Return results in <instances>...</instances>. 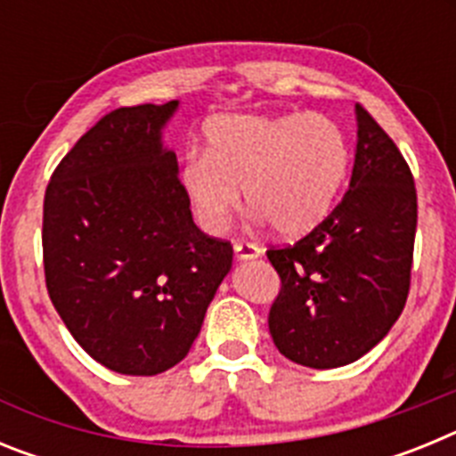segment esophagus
<instances>
[{
  "label": "esophagus",
  "instance_id": "esophagus-1",
  "mask_svg": "<svg viewBox=\"0 0 456 456\" xmlns=\"http://www.w3.org/2000/svg\"><path fill=\"white\" fill-rule=\"evenodd\" d=\"M235 256L237 260H256L263 256V248L251 241H235Z\"/></svg>",
  "mask_w": 456,
  "mask_h": 456
}]
</instances>
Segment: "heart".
<instances>
[{
	"instance_id": "obj_1",
	"label": "heart",
	"mask_w": 456,
	"mask_h": 456,
	"mask_svg": "<svg viewBox=\"0 0 456 456\" xmlns=\"http://www.w3.org/2000/svg\"><path fill=\"white\" fill-rule=\"evenodd\" d=\"M347 164L345 134L326 116H219L205 125V155L184 159L180 187L212 235L228 231L244 189L257 221L299 237L329 215Z\"/></svg>"
}]
</instances>
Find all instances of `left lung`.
Masks as SVG:
<instances>
[{
    "instance_id": "left-lung-1",
    "label": "left lung",
    "mask_w": 456,
    "mask_h": 456,
    "mask_svg": "<svg viewBox=\"0 0 456 456\" xmlns=\"http://www.w3.org/2000/svg\"><path fill=\"white\" fill-rule=\"evenodd\" d=\"M349 191L294 247L269 248L281 292L269 333L292 363L315 370L358 361L388 336L409 297L418 199L388 134L356 104Z\"/></svg>"
}]
</instances>
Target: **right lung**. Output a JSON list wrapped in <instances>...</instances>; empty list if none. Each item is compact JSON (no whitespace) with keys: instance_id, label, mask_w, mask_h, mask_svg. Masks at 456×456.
Wrapping results in <instances>:
<instances>
[{"instance_id":"right-lung-1","label":"right lung","mask_w":456,"mask_h":456,"mask_svg":"<svg viewBox=\"0 0 456 456\" xmlns=\"http://www.w3.org/2000/svg\"><path fill=\"white\" fill-rule=\"evenodd\" d=\"M109 111L52 173L43 263L56 313L104 368L152 377L178 365L232 267L231 241L196 228L162 130L178 109Z\"/></svg>"}]
</instances>
